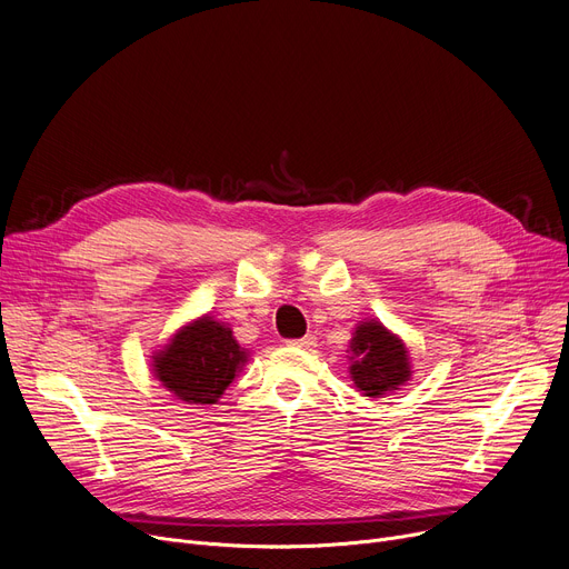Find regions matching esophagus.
<instances>
[{
  "mask_svg": "<svg viewBox=\"0 0 569 569\" xmlns=\"http://www.w3.org/2000/svg\"><path fill=\"white\" fill-rule=\"evenodd\" d=\"M290 343H292V346H297V348H307V350H311V348H316V337H313V335H307V337H302V339H292Z\"/></svg>",
  "mask_w": 569,
  "mask_h": 569,
  "instance_id": "esophagus-1",
  "label": "esophagus"
}]
</instances>
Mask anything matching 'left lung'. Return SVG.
I'll return each mask as SVG.
<instances>
[{
	"mask_svg": "<svg viewBox=\"0 0 569 569\" xmlns=\"http://www.w3.org/2000/svg\"><path fill=\"white\" fill-rule=\"evenodd\" d=\"M350 348L358 357L350 367V376L365 397L399 390V385L408 380V350L380 322L369 320L357 327Z\"/></svg>",
	"mask_w": 569,
	"mask_h": 569,
	"instance_id": "left-lung-1",
	"label": "left lung"
}]
</instances>
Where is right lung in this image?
<instances>
[{"mask_svg":"<svg viewBox=\"0 0 569 569\" xmlns=\"http://www.w3.org/2000/svg\"><path fill=\"white\" fill-rule=\"evenodd\" d=\"M247 362L226 325L209 316L191 322L154 357V373L187 403H214Z\"/></svg>","mask_w":569,"mask_h":569,"instance_id":"add662e5","label":"right lung"}]
</instances>
